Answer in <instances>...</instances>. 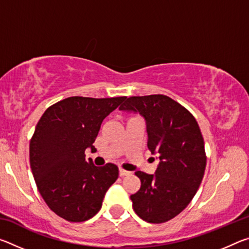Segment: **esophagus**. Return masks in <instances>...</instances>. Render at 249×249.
Segmentation results:
<instances>
[{
	"label": "esophagus",
	"instance_id": "esophagus-1",
	"mask_svg": "<svg viewBox=\"0 0 249 249\" xmlns=\"http://www.w3.org/2000/svg\"><path fill=\"white\" fill-rule=\"evenodd\" d=\"M130 174L129 171H126L124 169H120V176L121 177H124V176H128Z\"/></svg>",
	"mask_w": 249,
	"mask_h": 249
}]
</instances>
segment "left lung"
Masks as SVG:
<instances>
[{"label":"left lung","instance_id":"1","mask_svg":"<svg viewBox=\"0 0 249 249\" xmlns=\"http://www.w3.org/2000/svg\"><path fill=\"white\" fill-rule=\"evenodd\" d=\"M121 111L140 113L146 121L147 146L157 155L155 175L136 171L141 189L130 196L135 213L148 223H165L187 208L203 179L204 141L195 117L162 94L130 96Z\"/></svg>","mask_w":249,"mask_h":249}]
</instances>
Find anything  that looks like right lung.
I'll list each match as a JSON object with an SVG mask.
<instances>
[{"label": "right lung", "mask_w": 249, "mask_h": 249, "mask_svg": "<svg viewBox=\"0 0 249 249\" xmlns=\"http://www.w3.org/2000/svg\"><path fill=\"white\" fill-rule=\"evenodd\" d=\"M125 99L71 96L48 107L37 123L29 161L40 196L58 216L84 222L100 211L119 168L96 167L84 151L94 148L103 120Z\"/></svg>", "instance_id": "add662e5"}]
</instances>
